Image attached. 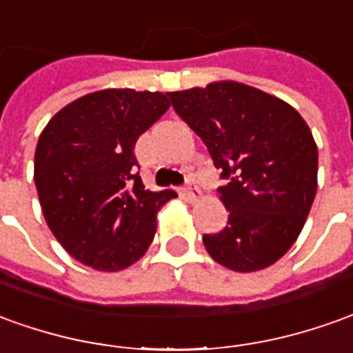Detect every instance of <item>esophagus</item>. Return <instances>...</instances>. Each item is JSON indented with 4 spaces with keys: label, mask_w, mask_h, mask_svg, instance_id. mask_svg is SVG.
<instances>
[{
    "label": "esophagus",
    "mask_w": 353,
    "mask_h": 353,
    "mask_svg": "<svg viewBox=\"0 0 353 353\" xmlns=\"http://www.w3.org/2000/svg\"><path fill=\"white\" fill-rule=\"evenodd\" d=\"M200 194H201V192L198 190V186H194L192 182H188V184H186V186L182 188V196H184V198H186L188 201L198 200V198H200Z\"/></svg>",
    "instance_id": "esophagus-1"
}]
</instances>
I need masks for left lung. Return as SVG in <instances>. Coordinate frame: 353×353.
Masks as SVG:
<instances>
[{
	"label": "left lung",
	"mask_w": 353,
	"mask_h": 353,
	"mask_svg": "<svg viewBox=\"0 0 353 353\" xmlns=\"http://www.w3.org/2000/svg\"><path fill=\"white\" fill-rule=\"evenodd\" d=\"M167 96L227 181L217 190L227 227L203 234L209 255L238 273L279 261L300 236L317 192L310 126L283 99L232 80Z\"/></svg>",
	"instance_id": "obj_1"
}]
</instances>
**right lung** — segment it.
<instances>
[{
    "label": "right lung",
    "instance_id": "right-lung-1",
    "mask_svg": "<svg viewBox=\"0 0 353 353\" xmlns=\"http://www.w3.org/2000/svg\"><path fill=\"white\" fill-rule=\"evenodd\" d=\"M167 94L99 90L63 107L40 134L34 182L53 236L80 263L121 271L138 261L172 190H145L134 145L169 109Z\"/></svg>",
    "mask_w": 353,
    "mask_h": 353
}]
</instances>
